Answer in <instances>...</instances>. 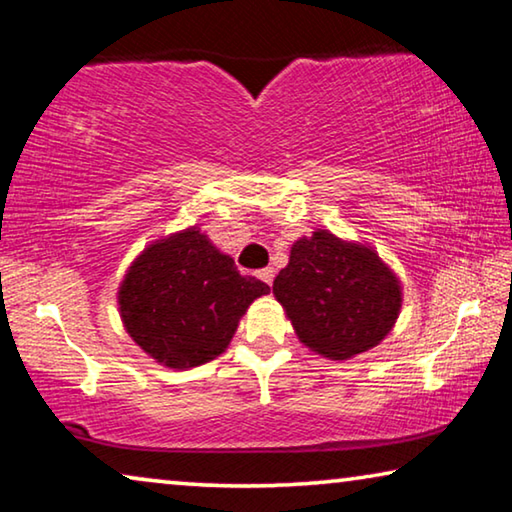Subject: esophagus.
Returning a JSON list of instances; mask_svg holds the SVG:
<instances>
[{"label":"esophagus","mask_w":512,"mask_h":512,"mask_svg":"<svg viewBox=\"0 0 512 512\" xmlns=\"http://www.w3.org/2000/svg\"><path fill=\"white\" fill-rule=\"evenodd\" d=\"M257 275H259V280L266 282V285H273V278H275V271L273 269H262Z\"/></svg>","instance_id":"esophagus-1"}]
</instances>
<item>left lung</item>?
Returning <instances> with one entry per match:
<instances>
[{
    "mask_svg": "<svg viewBox=\"0 0 512 512\" xmlns=\"http://www.w3.org/2000/svg\"><path fill=\"white\" fill-rule=\"evenodd\" d=\"M273 294L300 342L332 360L380 344L401 307L399 280L373 250L323 230L294 243Z\"/></svg>",
    "mask_w": 512,
    "mask_h": 512,
    "instance_id": "left-lung-1",
    "label": "left lung"
}]
</instances>
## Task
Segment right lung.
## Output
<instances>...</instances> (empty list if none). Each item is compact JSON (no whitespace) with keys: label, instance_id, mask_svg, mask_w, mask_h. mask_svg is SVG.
Listing matches in <instances>:
<instances>
[{"label":"right lung","instance_id":"right-lung-1","mask_svg":"<svg viewBox=\"0 0 512 512\" xmlns=\"http://www.w3.org/2000/svg\"><path fill=\"white\" fill-rule=\"evenodd\" d=\"M269 285L241 275L196 227L150 246L120 287V314L136 344L170 369L214 360L241 314Z\"/></svg>","mask_w":512,"mask_h":512}]
</instances>
